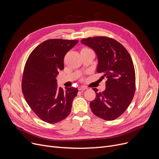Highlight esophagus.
I'll return each mask as SVG.
<instances>
[{"instance_id": "esophagus-1", "label": "esophagus", "mask_w": 159, "mask_h": 159, "mask_svg": "<svg viewBox=\"0 0 159 159\" xmlns=\"http://www.w3.org/2000/svg\"><path fill=\"white\" fill-rule=\"evenodd\" d=\"M88 89V88L86 87V86H80V87L79 88V89L80 91H84V90H86V89Z\"/></svg>"}]
</instances>
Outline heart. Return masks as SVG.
Here are the masks:
<instances>
[{
	"mask_svg": "<svg viewBox=\"0 0 159 159\" xmlns=\"http://www.w3.org/2000/svg\"><path fill=\"white\" fill-rule=\"evenodd\" d=\"M88 49V48H84V49Z\"/></svg>",
	"mask_w": 159,
	"mask_h": 159,
	"instance_id": "heart-1",
	"label": "heart"
}]
</instances>
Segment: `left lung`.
<instances>
[{"mask_svg":"<svg viewBox=\"0 0 159 159\" xmlns=\"http://www.w3.org/2000/svg\"><path fill=\"white\" fill-rule=\"evenodd\" d=\"M81 43L94 50L98 58L97 71L107 78L102 92L93 88L96 97L90 102L91 110L99 118L113 120L126 110L135 92V72L131 58L126 49L111 38L88 37Z\"/></svg>","mask_w":159,"mask_h":159,"instance_id":"left-lung-1","label":"left lung"}]
</instances>
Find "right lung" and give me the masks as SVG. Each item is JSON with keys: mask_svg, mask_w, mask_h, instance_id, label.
Listing matches in <instances>:
<instances>
[{"mask_svg": "<svg viewBox=\"0 0 159 159\" xmlns=\"http://www.w3.org/2000/svg\"><path fill=\"white\" fill-rule=\"evenodd\" d=\"M78 40H47L33 50L25 64L22 91L31 109L43 121L55 124L69 115L77 88L57 87L64 58Z\"/></svg>", "mask_w": 159, "mask_h": 159, "instance_id": "1", "label": "right lung"}]
</instances>
